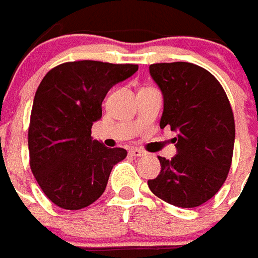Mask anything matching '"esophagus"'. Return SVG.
<instances>
[{"label": "esophagus", "instance_id": "1", "mask_svg": "<svg viewBox=\"0 0 258 258\" xmlns=\"http://www.w3.org/2000/svg\"><path fill=\"white\" fill-rule=\"evenodd\" d=\"M130 156H133V157H141V156H145V152L144 150H141L138 148H133L131 150L128 152Z\"/></svg>", "mask_w": 258, "mask_h": 258}]
</instances>
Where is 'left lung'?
<instances>
[{
	"label": "left lung",
	"instance_id": "obj_1",
	"mask_svg": "<svg viewBox=\"0 0 258 258\" xmlns=\"http://www.w3.org/2000/svg\"><path fill=\"white\" fill-rule=\"evenodd\" d=\"M164 95L160 127L176 131L177 154L160 157L161 171L148 180L156 197L179 208H196L216 194L232 163L235 121L224 89L209 71L191 62L149 67Z\"/></svg>",
	"mask_w": 258,
	"mask_h": 258
}]
</instances>
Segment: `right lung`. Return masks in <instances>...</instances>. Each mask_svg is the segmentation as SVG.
Segmentation results:
<instances>
[{
  "label": "right lung",
  "instance_id": "add662e5",
  "mask_svg": "<svg viewBox=\"0 0 258 258\" xmlns=\"http://www.w3.org/2000/svg\"><path fill=\"white\" fill-rule=\"evenodd\" d=\"M138 71L137 64L82 60L51 68L34 97L28 152L39 187L54 205L78 211L105 191L121 148L108 149L91 139V125L102 116L109 89Z\"/></svg>",
  "mask_w": 258,
  "mask_h": 258
}]
</instances>
